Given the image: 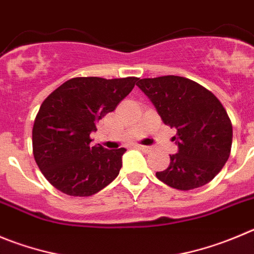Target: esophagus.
<instances>
[{
	"instance_id": "obj_1",
	"label": "esophagus",
	"mask_w": 254,
	"mask_h": 254,
	"mask_svg": "<svg viewBox=\"0 0 254 254\" xmlns=\"http://www.w3.org/2000/svg\"><path fill=\"white\" fill-rule=\"evenodd\" d=\"M136 148L140 149L141 151H144V153H150L151 151V148L150 146H145V145H136Z\"/></svg>"
}]
</instances>
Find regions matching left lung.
<instances>
[{"instance_id":"1","label":"left lung","mask_w":254,"mask_h":254,"mask_svg":"<svg viewBox=\"0 0 254 254\" xmlns=\"http://www.w3.org/2000/svg\"><path fill=\"white\" fill-rule=\"evenodd\" d=\"M136 86L148 96L165 125L177 129L178 153L156 172L159 181L179 190L209 183L222 170L232 146L231 120L214 95L182 76L139 79Z\"/></svg>"}]
</instances>
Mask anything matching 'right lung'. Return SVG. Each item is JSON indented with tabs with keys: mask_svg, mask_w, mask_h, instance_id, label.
<instances>
[{
	"mask_svg": "<svg viewBox=\"0 0 254 254\" xmlns=\"http://www.w3.org/2000/svg\"><path fill=\"white\" fill-rule=\"evenodd\" d=\"M138 80L73 77L45 99L35 119L32 148L40 170L56 189L89 196L118 177L127 149L92 146L90 134Z\"/></svg>",
	"mask_w": 254,
	"mask_h": 254,
	"instance_id": "add662e5",
	"label": "right lung"
}]
</instances>
